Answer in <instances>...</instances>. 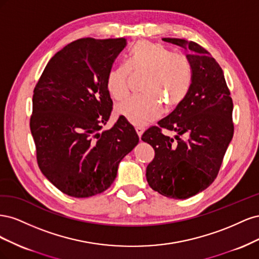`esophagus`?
Listing matches in <instances>:
<instances>
[{
    "label": "esophagus",
    "instance_id": "obj_1",
    "mask_svg": "<svg viewBox=\"0 0 259 259\" xmlns=\"http://www.w3.org/2000/svg\"><path fill=\"white\" fill-rule=\"evenodd\" d=\"M135 131H136V133H137L138 137H139V138H142V135H143V133H144V128H143V127H139V126H137V127H135Z\"/></svg>",
    "mask_w": 259,
    "mask_h": 259
}]
</instances>
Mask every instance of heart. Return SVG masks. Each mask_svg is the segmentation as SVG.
<instances>
[{"mask_svg":"<svg viewBox=\"0 0 259 259\" xmlns=\"http://www.w3.org/2000/svg\"><path fill=\"white\" fill-rule=\"evenodd\" d=\"M127 68L117 66L109 71L107 90L115 100H123L130 93V71L146 74L143 83V96L131 97L116 107V112L137 126L158 119L162 107L175 109L189 93L192 80V67L184 55L173 54L165 46L140 40L128 51Z\"/></svg>","mask_w":259,"mask_h":259,"instance_id":"obj_1","label":"heart"}]
</instances>
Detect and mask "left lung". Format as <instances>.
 <instances>
[{
    "label": "left lung",
    "mask_w": 259,
    "mask_h": 259,
    "mask_svg": "<svg viewBox=\"0 0 259 259\" xmlns=\"http://www.w3.org/2000/svg\"><path fill=\"white\" fill-rule=\"evenodd\" d=\"M163 41L187 46L193 80L183 103L142 136L154 149L146 177L164 197L188 199L206 189L218 175L233 136V103L221 66L204 48L184 38ZM163 129L176 131V139L164 136Z\"/></svg>",
    "instance_id": "1"
}]
</instances>
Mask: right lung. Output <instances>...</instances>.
Segmentation results:
<instances>
[{"mask_svg": "<svg viewBox=\"0 0 259 259\" xmlns=\"http://www.w3.org/2000/svg\"><path fill=\"white\" fill-rule=\"evenodd\" d=\"M126 38L83 37L46 65L32 98L30 128L44 176L70 197L104 192L139 138L123 117L103 133L112 111L106 80Z\"/></svg>", "mask_w": 259, "mask_h": 259, "instance_id": "obj_1", "label": "right lung"}]
</instances>
